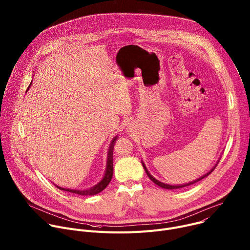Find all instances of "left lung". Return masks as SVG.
<instances>
[{"mask_svg":"<svg viewBox=\"0 0 250 250\" xmlns=\"http://www.w3.org/2000/svg\"><path fill=\"white\" fill-rule=\"evenodd\" d=\"M220 161V160H219ZM219 161L217 162V164L213 166L211 169H210V171H208L207 174H205L204 176H202V177H200V178H198V179H196V180H194V181H192V182H189V183H186V184H183V185H169V184H165V183H162V182H160V181H158L157 179H155V178L148 172V170H147V168L146 167V165H145V163L142 162V166H144V168H145V170H146V174H147V176L149 177V179L152 181V182H154L157 186H159V187H161V188H163V189H168V190H173V189H180V188H183V187H187V186H190V185H192V184H195L196 182H198V181H200V180H202V179H204L205 177H207L208 175H209L212 171H213V169L216 168V166L218 165V163H219Z\"/></svg>","mask_w":250,"mask_h":250,"instance_id":"left-lung-1","label":"left lung"}]
</instances>
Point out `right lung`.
<instances>
[{"label":"right lung","instance_id":"1","mask_svg":"<svg viewBox=\"0 0 250 250\" xmlns=\"http://www.w3.org/2000/svg\"><path fill=\"white\" fill-rule=\"evenodd\" d=\"M30 87V85L28 86V88ZM27 88V90H28ZM26 90V91H27ZM118 139V136H115L113 138V140L111 141V145H110V147H109V151H108V157H106V167H105V172H104V175L103 177V179L95 186L91 187V188H88V189H81V190H76V189H67V188H62V187H59L57 185L56 188L62 190V191H66V192H70V193H73V194H78V195H81V196H93V195H96L100 192H102L106 186L109 185V183L111 182L112 178H113V153H114V146H115V142L116 140Z\"/></svg>","mask_w":250,"mask_h":250}]
</instances>
